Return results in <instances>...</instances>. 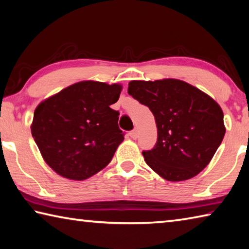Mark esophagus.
Segmentation results:
<instances>
[{
  "instance_id": "obj_1",
  "label": "esophagus",
  "mask_w": 249,
  "mask_h": 249,
  "mask_svg": "<svg viewBox=\"0 0 249 249\" xmlns=\"http://www.w3.org/2000/svg\"><path fill=\"white\" fill-rule=\"evenodd\" d=\"M129 136L132 137L133 139H137L138 138V130H137V128H134L132 132L129 133Z\"/></svg>"
}]
</instances>
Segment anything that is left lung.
<instances>
[{
	"instance_id": "8db88e82",
	"label": "left lung",
	"mask_w": 249,
	"mask_h": 249,
	"mask_svg": "<svg viewBox=\"0 0 249 249\" xmlns=\"http://www.w3.org/2000/svg\"><path fill=\"white\" fill-rule=\"evenodd\" d=\"M128 93L155 115L157 142L142 156L156 173L178 182L209 164L225 134L223 112L213 99L178 79L133 80Z\"/></svg>"
}]
</instances>
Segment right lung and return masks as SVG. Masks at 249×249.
I'll use <instances>...</instances> for the list:
<instances>
[{
  "label": "right lung",
  "instance_id": "1",
  "mask_svg": "<svg viewBox=\"0 0 249 249\" xmlns=\"http://www.w3.org/2000/svg\"><path fill=\"white\" fill-rule=\"evenodd\" d=\"M120 85L80 81L40 103L31 134L44 161L63 178L83 180L110 163L124 133L119 111Z\"/></svg>",
  "mask_w": 249,
  "mask_h": 249
}]
</instances>
